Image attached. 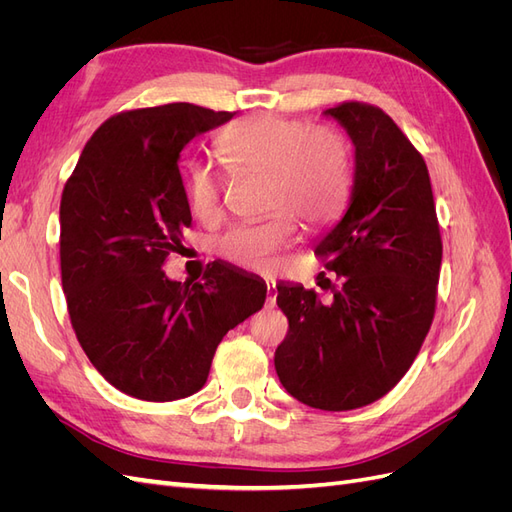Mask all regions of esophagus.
I'll list each match as a JSON object with an SVG mask.
<instances>
[{
  "label": "esophagus",
  "mask_w": 512,
  "mask_h": 512,
  "mask_svg": "<svg viewBox=\"0 0 512 512\" xmlns=\"http://www.w3.org/2000/svg\"><path fill=\"white\" fill-rule=\"evenodd\" d=\"M275 301H277V288H275V282H267V307H275Z\"/></svg>",
  "instance_id": "34e87169"
}]
</instances>
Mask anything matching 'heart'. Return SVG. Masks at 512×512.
<instances>
[{
  "mask_svg": "<svg viewBox=\"0 0 512 512\" xmlns=\"http://www.w3.org/2000/svg\"><path fill=\"white\" fill-rule=\"evenodd\" d=\"M222 158L237 173H262L267 218L230 228L220 254L235 265L273 271L288 250L297 220L307 228L329 224L350 190V149L342 134L275 113L245 117L226 128L218 141ZM185 194L192 213L213 220L220 213L222 179L209 164L188 170Z\"/></svg>",
  "mask_w": 512,
  "mask_h": 512,
  "instance_id": "1",
  "label": "heart"
}]
</instances>
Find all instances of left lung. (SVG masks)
Here are the masks:
<instances>
[{
	"label": "left lung",
	"mask_w": 512,
	"mask_h": 512,
	"mask_svg": "<svg viewBox=\"0 0 512 512\" xmlns=\"http://www.w3.org/2000/svg\"><path fill=\"white\" fill-rule=\"evenodd\" d=\"M354 145L350 203L318 245L339 288L277 284L288 333L275 350L284 389L305 406L342 412L384 397L404 378L436 312L442 239L427 164L378 106L324 111Z\"/></svg>",
	"instance_id": "obj_1"
}]
</instances>
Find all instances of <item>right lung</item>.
Segmentation results:
<instances>
[{
    "label": "right lung",
    "instance_id": "add662e5",
    "mask_svg": "<svg viewBox=\"0 0 512 512\" xmlns=\"http://www.w3.org/2000/svg\"><path fill=\"white\" fill-rule=\"evenodd\" d=\"M232 115L173 102L106 119L61 194L72 329L91 365L130 397L175 401L203 389L222 337L265 303L267 284L226 262L203 282L162 271L192 224L181 151Z\"/></svg>",
    "mask_w": 512,
    "mask_h": 512
}]
</instances>
